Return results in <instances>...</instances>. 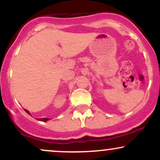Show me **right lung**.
<instances>
[{"label": "right lung", "instance_id": "add662e5", "mask_svg": "<svg viewBox=\"0 0 160 160\" xmlns=\"http://www.w3.org/2000/svg\"><path fill=\"white\" fill-rule=\"evenodd\" d=\"M25 112H26L27 113H28V114H30V113H29L28 111H27V110H25ZM39 120H41V121H44V122H46V121L49 120L48 118H43V119H39Z\"/></svg>", "mask_w": 160, "mask_h": 160}]
</instances>
